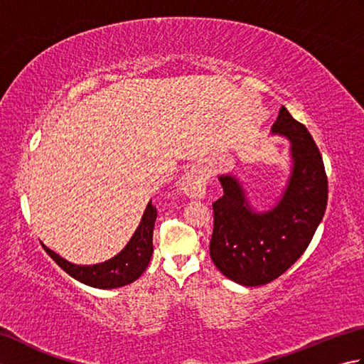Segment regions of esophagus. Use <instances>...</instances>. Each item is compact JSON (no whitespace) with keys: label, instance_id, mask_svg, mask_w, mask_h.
Masks as SVG:
<instances>
[{"label":"esophagus","instance_id":"34e87169","mask_svg":"<svg viewBox=\"0 0 364 364\" xmlns=\"http://www.w3.org/2000/svg\"><path fill=\"white\" fill-rule=\"evenodd\" d=\"M181 189L184 194H188L192 198L203 197L206 189V178L200 170L192 168L186 172L181 178Z\"/></svg>","mask_w":364,"mask_h":364}]
</instances>
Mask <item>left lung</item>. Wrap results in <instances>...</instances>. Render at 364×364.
Instances as JSON below:
<instances>
[{
  "label": "left lung",
  "mask_w": 364,
  "mask_h": 364,
  "mask_svg": "<svg viewBox=\"0 0 364 364\" xmlns=\"http://www.w3.org/2000/svg\"><path fill=\"white\" fill-rule=\"evenodd\" d=\"M272 133L291 141L292 173L274 210L255 213L241 184L220 176L223 196L213 203L210 257L220 272L244 286H261L284 274L316 233L328 198L326 167L306 129L282 106Z\"/></svg>",
  "instance_id": "left-lung-1"
}]
</instances>
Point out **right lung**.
I'll return each mask as SVG.
<instances>
[{
	"mask_svg": "<svg viewBox=\"0 0 364 364\" xmlns=\"http://www.w3.org/2000/svg\"><path fill=\"white\" fill-rule=\"evenodd\" d=\"M156 215V206H153L150 202L145 208L141 223H139L137 230L134 231L133 237L129 239L125 249L117 257L107 259L102 262V264L76 266L68 262L67 259L60 258L59 255L50 250L43 244L42 247L58 262V266L63 267L75 280L100 289L120 288V286H125L137 280L144 274L146 266H149L153 255V228Z\"/></svg>",
	"mask_w": 364,
	"mask_h": 364,
	"instance_id": "add662e5",
	"label": "right lung"
}]
</instances>
